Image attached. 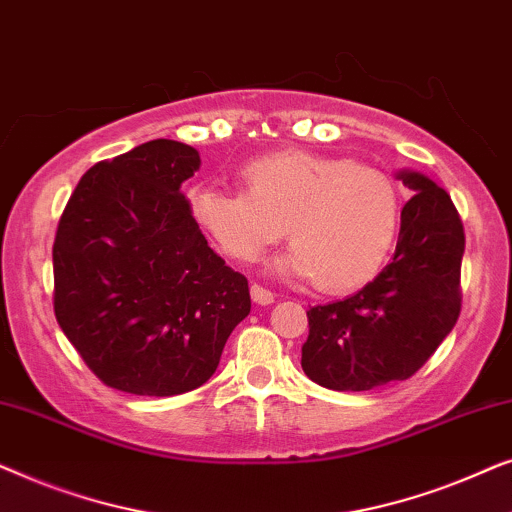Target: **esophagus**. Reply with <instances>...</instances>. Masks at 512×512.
Segmentation results:
<instances>
[{"label": "esophagus", "mask_w": 512, "mask_h": 512, "mask_svg": "<svg viewBox=\"0 0 512 512\" xmlns=\"http://www.w3.org/2000/svg\"><path fill=\"white\" fill-rule=\"evenodd\" d=\"M251 300L258 305H270L275 296H272V291L265 289L261 284H251Z\"/></svg>", "instance_id": "34e87169"}]
</instances>
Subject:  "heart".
<instances>
[{
  "instance_id": "heart-1",
  "label": "heart",
  "mask_w": 512,
  "mask_h": 512,
  "mask_svg": "<svg viewBox=\"0 0 512 512\" xmlns=\"http://www.w3.org/2000/svg\"><path fill=\"white\" fill-rule=\"evenodd\" d=\"M244 191L195 186L193 221L233 261H254L284 233L293 249L277 268L345 293L368 284L394 249L401 195L387 172L352 160L284 149L251 158Z\"/></svg>"
}]
</instances>
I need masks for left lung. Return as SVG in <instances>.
<instances>
[{
  "label": "left lung",
  "mask_w": 512,
  "mask_h": 512,
  "mask_svg": "<svg viewBox=\"0 0 512 512\" xmlns=\"http://www.w3.org/2000/svg\"><path fill=\"white\" fill-rule=\"evenodd\" d=\"M412 198L401 212L391 263L359 293L310 307L305 375L335 391H368L408 380L431 359L461 312L464 226L438 184L398 172Z\"/></svg>",
  "instance_id": "left-lung-1"
}]
</instances>
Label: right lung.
Here are the masks:
<instances>
[{
  "mask_svg": "<svg viewBox=\"0 0 512 512\" xmlns=\"http://www.w3.org/2000/svg\"><path fill=\"white\" fill-rule=\"evenodd\" d=\"M200 153L153 139L83 174L53 244L55 319L111 389L177 396L214 375L251 310L247 277L193 221Z\"/></svg>",
  "mask_w": 512,
  "mask_h": 512,
  "instance_id": "1",
  "label": "right lung"
}]
</instances>
